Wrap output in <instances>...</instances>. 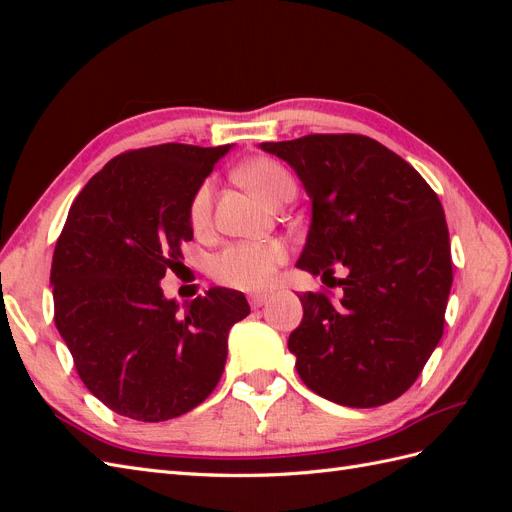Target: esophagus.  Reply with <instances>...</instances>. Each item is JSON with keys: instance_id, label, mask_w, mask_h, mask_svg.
Masks as SVG:
<instances>
[{"instance_id": "esophagus-1", "label": "esophagus", "mask_w": 512, "mask_h": 512, "mask_svg": "<svg viewBox=\"0 0 512 512\" xmlns=\"http://www.w3.org/2000/svg\"><path fill=\"white\" fill-rule=\"evenodd\" d=\"M267 294H250V305H252V309H258V307H262L267 303Z\"/></svg>"}]
</instances>
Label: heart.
Returning a JSON list of instances; mask_svg holds the SVG:
<instances>
[{
	"label": "heart",
	"instance_id": "b5f03b06",
	"mask_svg": "<svg viewBox=\"0 0 512 512\" xmlns=\"http://www.w3.org/2000/svg\"><path fill=\"white\" fill-rule=\"evenodd\" d=\"M241 179L247 188L256 192L267 205L294 192V179L288 170L275 160H252L241 168ZM190 226L200 232L211 218V183H200L190 200ZM286 247L280 241H237L213 258V273L226 286L241 290L269 288L277 269L286 262Z\"/></svg>",
	"mask_w": 512,
	"mask_h": 512
}]
</instances>
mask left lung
Wrapping results in <instances>:
<instances>
[{
	"label": "left lung",
	"instance_id": "obj_1",
	"mask_svg": "<svg viewBox=\"0 0 512 512\" xmlns=\"http://www.w3.org/2000/svg\"><path fill=\"white\" fill-rule=\"evenodd\" d=\"M284 160L312 200L297 267L348 275L344 294H299L303 320L288 337L307 389L350 408L404 395L444 331L453 286L444 209L397 153L361 134H309L260 143ZM335 280V277H333Z\"/></svg>",
	"mask_w": 512,
	"mask_h": 512
}]
</instances>
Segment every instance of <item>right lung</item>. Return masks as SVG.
Returning a JSON list of instances; mask_svg holds the SVG:
<instances>
[{
	"mask_svg": "<svg viewBox=\"0 0 512 512\" xmlns=\"http://www.w3.org/2000/svg\"><path fill=\"white\" fill-rule=\"evenodd\" d=\"M232 145L134 149L87 181L57 239L55 324L83 384L113 412L160 423L218 386L245 294L213 286L185 303L160 280L192 241L190 200Z\"/></svg>",
	"mask_w": 512,
	"mask_h": 512,
	"instance_id": "1",
	"label": "right lung"
}]
</instances>
